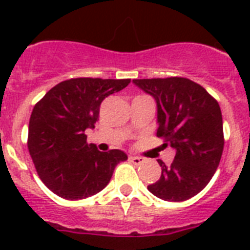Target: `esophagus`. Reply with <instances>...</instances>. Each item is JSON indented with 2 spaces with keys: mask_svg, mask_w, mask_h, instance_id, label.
<instances>
[{
  "mask_svg": "<svg viewBox=\"0 0 250 250\" xmlns=\"http://www.w3.org/2000/svg\"><path fill=\"white\" fill-rule=\"evenodd\" d=\"M129 161L135 165H140L144 162V158L143 157H137V156H131L129 157Z\"/></svg>",
  "mask_w": 250,
  "mask_h": 250,
  "instance_id": "1",
  "label": "esophagus"
}]
</instances>
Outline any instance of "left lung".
<instances>
[{
  "instance_id": "8db88e82",
  "label": "left lung",
  "mask_w": 250,
  "mask_h": 250,
  "mask_svg": "<svg viewBox=\"0 0 250 250\" xmlns=\"http://www.w3.org/2000/svg\"><path fill=\"white\" fill-rule=\"evenodd\" d=\"M132 83L154 98L157 136L175 150L168 166L157 160L162 172L149 192L165 201H186L208 186L218 168L225 145L221 107L205 88L186 78Z\"/></svg>"
}]
</instances>
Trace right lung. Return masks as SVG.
Wrapping results in <instances>:
<instances>
[{"instance_id": "right-lung-1", "label": "right lung", "mask_w": 250, "mask_h": 250, "mask_svg": "<svg viewBox=\"0 0 250 250\" xmlns=\"http://www.w3.org/2000/svg\"><path fill=\"white\" fill-rule=\"evenodd\" d=\"M129 79L78 78L57 84L35 105L28 127V150L36 171L53 193L82 200L102 190L114 168L128 157L123 150L100 152L86 144V129L98 121L107 96Z\"/></svg>"}]
</instances>
